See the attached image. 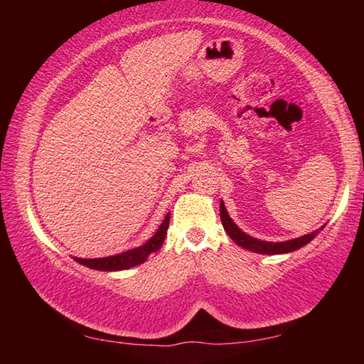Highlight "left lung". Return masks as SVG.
<instances>
[{
	"label": "left lung",
	"instance_id": "1",
	"mask_svg": "<svg viewBox=\"0 0 364 364\" xmlns=\"http://www.w3.org/2000/svg\"><path fill=\"white\" fill-rule=\"evenodd\" d=\"M220 218L221 223H223L225 231L228 232L234 242L241 247L257 252V254H264V255H278V254H289V252H294L300 247H304L305 244H308L311 241L313 237L316 236V232H310L305 234V236L297 237V239H291V241L286 242H268V241H260V239H255L245 234L241 228H237L236 223L231 220L230 215L226 212V207L223 204V200L220 202Z\"/></svg>",
	"mask_w": 364,
	"mask_h": 364
}]
</instances>
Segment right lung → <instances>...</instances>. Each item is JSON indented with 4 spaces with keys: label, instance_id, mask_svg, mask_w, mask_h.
<instances>
[{
    "label": "right lung",
    "instance_id": "add662e5",
    "mask_svg": "<svg viewBox=\"0 0 364 364\" xmlns=\"http://www.w3.org/2000/svg\"><path fill=\"white\" fill-rule=\"evenodd\" d=\"M170 223V213L164 218L162 225L159 226L157 232L147 241L146 244L141 245V247L122 252L119 255H110V257H102V258H78L75 257V262L85 264L91 269H100V271H120V269H128L132 267H136V264L143 263L147 260V257L154 252H157L165 241V236H167Z\"/></svg>",
    "mask_w": 364,
    "mask_h": 364
}]
</instances>
